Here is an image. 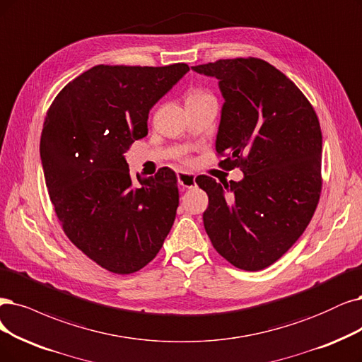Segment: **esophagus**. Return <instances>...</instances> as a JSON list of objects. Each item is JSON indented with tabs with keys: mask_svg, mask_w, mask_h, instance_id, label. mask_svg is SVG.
<instances>
[{
	"mask_svg": "<svg viewBox=\"0 0 362 362\" xmlns=\"http://www.w3.org/2000/svg\"><path fill=\"white\" fill-rule=\"evenodd\" d=\"M177 180H179V185L182 186L183 189H191V188H194V186L197 185L195 183V176H194V174H191V173H185V171L179 173L177 174Z\"/></svg>",
	"mask_w": 362,
	"mask_h": 362,
	"instance_id": "esophagus-1",
	"label": "esophagus"
}]
</instances>
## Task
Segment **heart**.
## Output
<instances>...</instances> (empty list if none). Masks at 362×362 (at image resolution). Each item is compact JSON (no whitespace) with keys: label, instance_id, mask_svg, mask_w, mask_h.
I'll return each instance as SVG.
<instances>
[{"label":"heart","instance_id":"b5f03b06","mask_svg":"<svg viewBox=\"0 0 362 362\" xmlns=\"http://www.w3.org/2000/svg\"><path fill=\"white\" fill-rule=\"evenodd\" d=\"M211 95L202 89H194L189 90L188 95H186V104L188 103H194V101H199V100H204V98H210Z\"/></svg>","mask_w":362,"mask_h":362}]
</instances>
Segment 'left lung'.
<instances>
[{
    "instance_id": "obj_1",
    "label": "left lung",
    "mask_w": 362,
    "mask_h": 362,
    "mask_svg": "<svg viewBox=\"0 0 362 362\" xmlns=\"http://www.w3.org/2000/svg\"><path fill=\"white\" fill-rule=\"evenodd\" d=\"M191 69L216 77L223 104L216 152L240 182H195L209 195L203 213L211 245L237 269L258 272L297 242L316 210L322 134L293 82L258 58L221 59Z\"/></svg>"
}]
</instances>
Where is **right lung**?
<instances>
[{
    "mask_svg": "<svg viewBox=\"0 0 362 362\" xmlns=\"http://www.w3.org/2000/svg\"><path fill=\"white\" fill-rule=\"evenodd\" d=\"M189 71L95 65L66 85L46 115L40 158L64 233L103 269L139 272L163 247L176 219L174 171L134 185L125 152L147 136L152 107Z\"/></svg>",
    "mask_w": 362,
    "mask_h": 362,
    "instance_id": "obj_1",
    "label": "right lung"
}]
</instances>
